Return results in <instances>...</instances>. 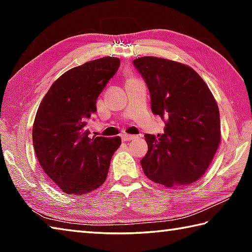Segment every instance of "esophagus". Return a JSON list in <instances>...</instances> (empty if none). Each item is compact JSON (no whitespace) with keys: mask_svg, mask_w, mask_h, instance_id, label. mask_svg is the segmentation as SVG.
Masks as SVG:
<instances>
[{"mask_svg":"<svg viewBox=\"0 0 252 252\" xmlns=\"http://www.w3.org/2000/svg\"><path fill=\"white\" fill-rule=\"evenodd\" d=\"M121 138H122V141L126 142V141H131V140L135 139L136 136H135V135H132V134H126V133H123V134L121 135Z\"/></svg>","mask_w":252,"mask_h":252,"instance_id":"esophagus-1","label":"esophagus"}]
</instances>
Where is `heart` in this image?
<instances>
[{
    "label": "heart",
    "mask_w": 252,
    "mask_h": 252,
    "mask_svg": "<svg viewBox=\"0 0 252 252\" xmlns=\"http://www.w3.org/2000/svg\"><path fill=\"white\" fill-rule=\"evenodd\" d=\"M131 79H133V78H132V76H127L126 80H131Z\"/></svg>",
    "instance_id": "obj_1"
}]
</instances>
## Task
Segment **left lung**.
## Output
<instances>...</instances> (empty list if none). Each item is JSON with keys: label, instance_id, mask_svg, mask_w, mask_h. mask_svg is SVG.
Returning a JSON list of instances; mask_svg holds the SVG:
<instances>
[{"label": "left lung", "instance_id": "8db88e82", "mask_svg": "<svg viewBox=\"0 0 252 252\" xmlns=\"http://www.w3.org/2000/svg\"><path fill=\"white\" fill-rule=\"evenodd\" d=\"M133 64L150 91L152 112L165 120L163 134L144 135L148 152L140 161L144 174L167 188L194 183L221 141L215 97L189 65L156 57L138 58Z\"/></svg>", "mask_w": 252, "mask_h": 252}]
</instances>
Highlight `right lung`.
Segmentation results:
<instances>
[{"label": "right lung", "mask_w": 252, "mask_h": 252, "mask_svg": "<svg viewBox=\"0 0 252 252\" xmlns=\"http://www.w3.org/2000/svg\"><path fill=\"white\" fill-rule=\"evenodd\" d=\"M120 60L104 57L66 71L51 85L37 109L32 139L39 163L67 194H85L103 185L120 136H89L87 121L96 99L117 73Z\"/></svg>", "instance_id": "right-lung-1"}]
</instances>
